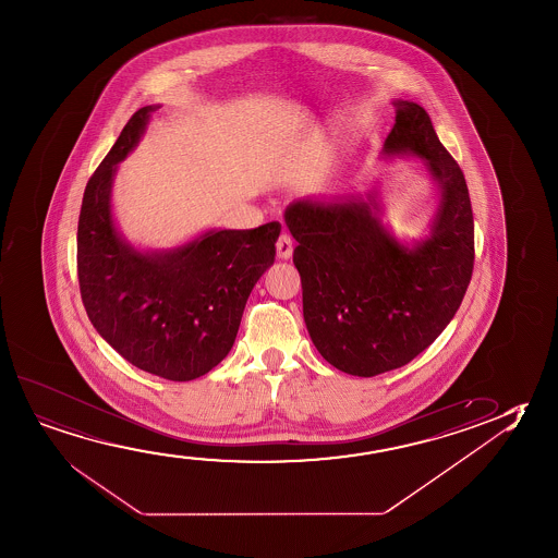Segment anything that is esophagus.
Wrapping results in <instances>:
<instances>
[{"label": "esophagus", "mask_w": 558, "mask_h": 558, "mask_svg": "<svg viewBox=\"0 0 558 558\" xmlns=\"http://www.w3.org/2000/svg\"><path fill=\"white\" fill-rule=\"evenodd\" d=\"M276 255H278V258H282V260H288V258L292 257L293 240L288 233H282L278 241H276Z\"/></svg>", "instance_id": "1"}]
</instances>
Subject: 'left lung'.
Instances as JSON below:
<instances>
[{"label":"left lung","instance_id":"1","mask_svg":"<svg viewBox=\"0 0 558 558\" xmlns=\"http://www.w3.org/2000/svg\"><path fill=\"white\" fill-rule=\"evenodd\" d=\"M385 155L420 156L440 189L430 235L403 245L380 222L377 191L345 201L303 198L286 208L298 247L303 318L318 353L336 369L375 377L398 369L452 320L473 272L468 185L420 104L395 100Z\"/></svg>","mask_w":558,"mask_h":558}]
</instances>
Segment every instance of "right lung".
I'll return each instance as SVG.
<instances>
[{"label": "right lung", "instance_id": "obj_1", "mask_svg": "<svg viewBox=\"0 0 558 558\" xmlns=\"http://www.w3.org/2000/svg\"><path fill=\"white\" fill-rule=\"evenodd\" d=\"M156 108L131 116L86 183L78 288L90 323L123 360L181 383L215 369L232 350L248 293L275 263L282 226L210 230L168 251H138L128 243L113 223V175Z\"/></svg>", "mask_w": 558, "mask_h": 558}]
</instances>
